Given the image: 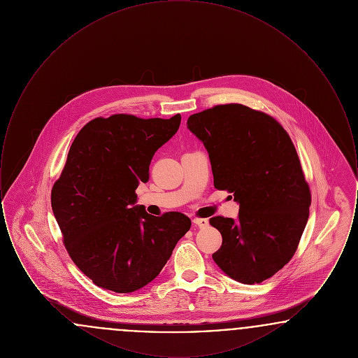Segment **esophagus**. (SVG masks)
I'll list each match as a JSON object with an SVG mask.
<instances>
[{"mask_svg":"<svg viewBox=\"0 0 358 358\" xmlns=\"http://www.w3.org/2000/svg\"><path fill=\"white\" fill-rule=\"evenodd\" d=\"M193 224L194 225H197L199 228H205V227H208V224H209V222H208V219H193Z\"/></svg>","mask_w":358,"mask_h":358,"instance_id":"34e87169","label":"esophagus"}]
</instances>
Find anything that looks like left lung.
Wrapping results in <instances>:
<instances>
[{"mask_svg":"<svg viewBox=\"0 0 358 358\" xmlns=\"http://www.w3.org/2000/svg\"><path fill=\"white\" fill-rule=\"evenodd\" d=\"M209 153L213 185L234 194L238 219L215 216L222 234L212 255L240 283H260L295 254L311 192L289 133L271 115L244 104H217L187 118Z\"/></svg>","mask_w":358,"mask_h":358,"instance_id":"left-lung-1","label":"left lung"}]
</instances>
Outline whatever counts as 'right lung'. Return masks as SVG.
<instances>
[{"label": "right lung", "mask_w": 358, "mask_h": 358, "mask_svg": "<svg viewBox=\"0 0 358 358\" xmlns=\"http://www.w3.org/2000/svg\"><path fill=\"white\" fill-rule=\"evenodd\" d=\"M171 120L114 114L90 120L75 136L51 204L64 247L96 286L133 292L161 273L190 225L181 212L152 216L136 204L154 153L174 136Z\"/></svg>", "instance_id": "1"}]
</instances>
